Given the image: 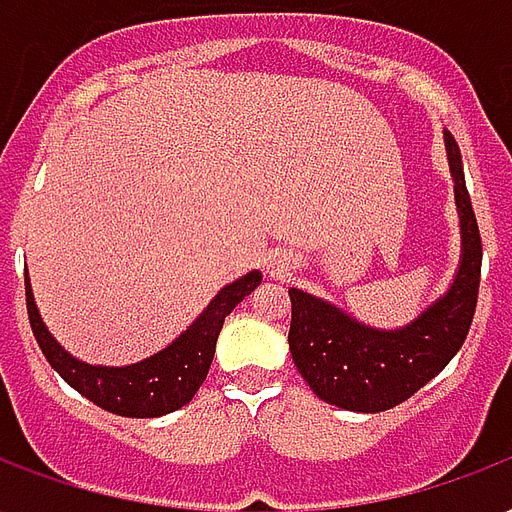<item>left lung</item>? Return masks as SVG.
<instances>
[{
    "label": "left lung",
    "mask_w": 512,
    "mask_h": 512,
    "mask_svg": "<svg viewBox=\"0 0 512 512\" xmlns=\"http://www.w3.org/2000/svg\"><path fill=\"white\" fill-rule=\"evenodd\" d=\"M449 165L454 176L459 219H462V264L449 293L411 326L400 331H376L360 326L328 301L291 288V347L293 363L312 392L331 406L376 414L398 406L433 376L465 344L481 285L483 245L473 202L467 194L459 146L446 133Z\"/></svg>",
    "instance_id": "8db88e82"
}]
</instances>
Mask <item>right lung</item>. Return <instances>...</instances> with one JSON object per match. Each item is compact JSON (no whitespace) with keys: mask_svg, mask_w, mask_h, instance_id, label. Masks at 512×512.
<instances>
[{"mask_svg":"<svg viewBox=\"0 0 512 512\" xmlns=\"http://www.w3.org/2000/svg\"><path fill=\"white\" fill-rule=\"evenodd\" d=\"M259 283V272H251V275L227 285L208 304V310L202 312L200 318L186 328V334L178 336L168 350L125 368L87 366L61 350V344L47 334L45 323L39 318L37 304L31 296L29 275H26V310H29V323L37 336L39 350L45 352L47 363L74 390L82 392L87 400H93L95 406L120 414V417L152 419L170 414L194 398V392L200 390V384L208 376L224 318Z\"/></svg>","mask_w":512,"mask_h":512,"instance_id":"right-lung-1","label":"right lung"}]
</instances>
